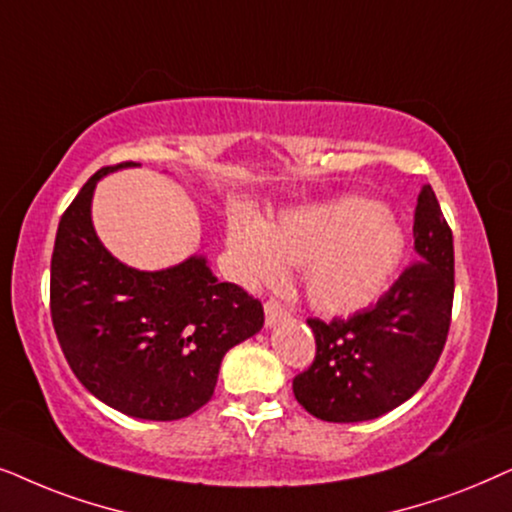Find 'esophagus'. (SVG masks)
<instances>
[{"label":"esophagus","instance_id":"34e87169","mask_svg":"<svg viewBox=\"0 0 512 512\" xmlns=\"http://www.w3.org/2000/svg\"><path fill=\"white\" fill-rule=\"evenodd\" d=\"M264 316H267V325H276L278 320L288 318V309L281 302H276V299H269L267 304H264Z\"/></svg>","mask_w":512,"mask_h":512}]
</instances>
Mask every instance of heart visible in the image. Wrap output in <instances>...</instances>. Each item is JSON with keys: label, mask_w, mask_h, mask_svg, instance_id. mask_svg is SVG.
<instances>
[{"label": "heart", "mask_w": 512, "mask_h": 512, "mask_svg": "<svg viewBox=\"0 0 512 512\" xmlns=\"http://www.w3.org/2000/svg\"><path fill=\"white\" fill-rule=\"evenodd\" d=\"M229 255L248 285L278 283L290 264L304 269L306 297L316 309L353 313L372 304L398 274L405 231L388 208L346 196L290 210L271 227L236 217Z\"/></svg>", "instance_id": "1"}]
</instances>
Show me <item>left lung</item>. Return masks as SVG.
<instances>
[{
	"instance_id": "8db88e82",
	"label": "left lung",
	"mask_w": 512,
	"mask_h": 512,
	"mask_svg": "<svg viewBox=\"0 0 512 512\" xmlns=\"http://www.w3.org/2000/svg\"><path fill=\"white\" fill-rule=\"evenodd\" d=\"M417 260L377 304L349 318H309L316 358L292 379L316 419L370 421L410 400L438 365L454 302V243L431 185L414 208Z\"/></svg>"
}]
</instances>
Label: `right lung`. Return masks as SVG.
Returning a JSON list of instances; mask_svg holds the SVG:
<instances>
[{
    "label": "right lung",
    "mask_w": 512,
    "mask_h": 512,
    "mask_svg": "<svg viewBox=\"0 0 512 512\" xmlns=\"http://www.w3.org/2000/svg\"><path fill=\"white\" fill-rule=\"evenodd\" d=\"M100 168L60 217L51 257V320L77 379L128 417L185 419L213 398L231 346L260 332V299L220 283L203 257L166 271L114 260L93 231Z\"/></svg>",
    "instance_id": "right-lung-1"
}]
</instances>
